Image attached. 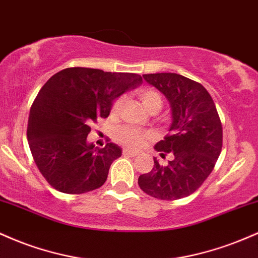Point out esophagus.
<instances>
[{"instance_id": "34e87169", "label": "esophagus", "mask_w": 258, "mask_h": 258, "mask_svg": "<svg viewBox=\"0 0 258 258\" xmlns=\"http://www.w3.org/2000/svg\"><path fill=\"white\" fill-rule=\"evenodd\" d=\"M123 155L128 156V157H135V156H137V152H133V151H130V150L124 149L123 150Z\"/></svg>"}]
</instances>
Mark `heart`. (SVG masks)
Returning a JSON list of instances; mask_svg holds the SVG:
<instances>
[{
  "mask_svg": "<svg viewBox=\"0 0 258 258\" xmlns=\"http://www.w3.org/2000/svg\"><path fill=\"white\" fill-rule=\"evenodd\" d=\"M138 95L147 111H151L153 108H161V96L155 90H151V89H140V90L138 91ZM120 105L121 100L115 101L113 103V107H112V112H113V113H117V112L119 111ZM149 138H151V134H150V133H143L140 132V130L132 128V126L128 125L120 126L119 129H117V132H115L114 134V139L117 140V143L134 150L140 149L144 145L145 140Z\"/></svg>",
  "mask_w": 258,
  "mask_h": 258,
  "instance_id": "heart-1",
  "label": "heart"
}]
</instances>
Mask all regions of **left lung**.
<instances>
[{"instance_id": "8db88e82", "label": "left lung", "mask_w": 258, "mask_h": 258, "mask_svg": "<svg viewBox=\"0 0 258 258\" xmlns=\"http://www.w3.org/2000/svg\"><path fill=\"white\" fill-rule=\"evenodd\" d=\"M145 82L164 95L170 105L168 135L155 145L162 157L153 158L151 172L139 176L144 192L158 200H179L191 195L213 170L222 151L223 130L212 97L201 84L175 73L144 74Z\"/></svg>"}]
</instances>
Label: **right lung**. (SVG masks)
I'll use <instances>...</instances> for the list:
<instances>
[{"instance_id":"obj_1","label":"right lung","mask_w":258,"mask_h":258,"mask_svg":"<svg viewBox=\"0 0 258 258\" xmlns=\"http://www.w3.org/2000/svg\"><path fill=\"white\" fill-rule=\"evenodd\" d=\"M140 84L139 74L82 67L63 69L46 82L30 108L27 135L34 161L52 187L84 194L105 184L121 149L88 143L89 124L108 117L115 98Z\"/></svg>"}]
</instances>
